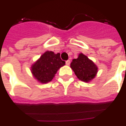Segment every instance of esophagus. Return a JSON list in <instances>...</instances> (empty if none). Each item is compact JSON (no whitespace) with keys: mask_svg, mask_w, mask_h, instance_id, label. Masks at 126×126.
<instances>
[{"mask_svg":"<svg viewBox=\"0 0 126 126\" xmlns=\"http://www.w3.org/2000/svg\"><path fill=\"white\" fill-rule=\"evenodd\" d=\"M65 63H66V65H70V60L66 61Z\"/></svg>","mask_w":126,"mask_h":126,"instance_id":"esophagus-1","label":"esophagus"}]
</instances>
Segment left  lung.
Listing matches in <instances>:
<instances>
[{
  "label": "left lung",
  "mask_w": 126,
  "mask_h": 126,
  "mask_svg": "<svg viewBox=\"0 0 126 126\" xmlns=\"http://www.w3.org/2000/svg\"><path fill=\"white\" fill-rule=\"evenodd\" d=\"M70 67L77 78L84 82L93 80L98 72L97 66L83 53H79L78 59L72 60Z\"/></svg>",
  "instance_id": "8db88e82"
}]
</instances>
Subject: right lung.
Segmentation results:
<instances>
[{
    "label": "right lung",
    "instance_id": "obj_1",
    "mask_svg": "<svg viewBox=\"0 0 126 126\" xmlns=\"http://www.w3.org/2000/svg\"><path fill=\"white\" fill-rule=\"evenodd\" d=\"M65 65V62L61 59L60 53L47 50L32 65L31 72L38 82L46 84L50 82L58 70Z\"/></svg>",
    "mask_w": 126,
    "mask_h": 126
}]
</instances>
